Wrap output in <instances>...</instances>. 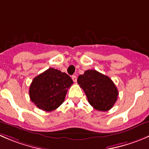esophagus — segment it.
I'll use <instances>...</instances> for the list:
<instances>
[{
    "label": "esophagus",
    "mask_w": 149,
    "mask_h": 149,
    "mask_svg": "<svg viewBox=\"0 0 149 149\" xmlns=\"http://www.w3.org/2000/svg\"><path fill=\"white\" fill-rule=\"evenodd\" d=\"M72 79H73V81L74 82L77 81V77L76 76H72Z\"/></svg>",
    "instance_id": "1"
}]
</instances>
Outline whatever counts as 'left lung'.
<instances>
[{
  "instance_id": "1",
  "label": "left lung",
  "mask_w": 149,
  "mask_h": 149,
  "mask_svg": "<svg viewBox=\"0 0 149 149\" xmlns=\"http://www.w3.org/2000/svg\"><path fill=\"white\" fill-rule=\"evenodd\" d=\"M77 82L84 91L88 102L97 111H108L117 100L119 92L113 81L97 70H86L79 75Z\"/></svg>"
}]
</instances>
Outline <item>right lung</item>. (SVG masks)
Listing matches in <instances>:
<instances>
[{
  "instance_id": "add662e5",
  "label": "right lung",
  "mask_w": 149,
  "mask_h": 149,
  "mask_svg": "<svg viewBox=\"0 0 149 149\" xmlns=\"http://www.w3.org/2000/svg\"><path fill=\"white\" fill-rule=\"evenodd\" d=\"M73 84L67 73L50 68L33 79L29 89L30 98L40 109L52 111L64 102L68 89Z\"/></svg>"
}]
</instances>
